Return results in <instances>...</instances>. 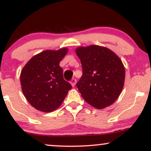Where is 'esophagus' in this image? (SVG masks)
I'll return each mask as SVG.
<instances>
[{
	"label": "esophagus",
	"mask_w": 151,
	"mask_h": 151,
	"mask_svg": "<svg viewBox=\"0 0 151 151\" xmlns=\"http://www.w3.org/2000/svg\"><path fill=\"white\" fill-rule=\"evenodd\" d=\"M70 83H71L72 86H74L76 84V80L75 79V78H73V79H72L71 81H70Z\"/></svg>",
	"instance_id": "1"
}]
</instances>
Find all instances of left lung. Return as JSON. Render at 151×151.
<instances>
[{"mask_svg":"<svg viewBox=\"0 0 151 151\" xmlns=\"http://www.w3.org/2000/svg\"><path fill=\"white\" fill-rule=\"evenodd\" d=\"M76 53L83 71L76 84L82 97L96 109L111 106L124 84L125 68L121 59L111 49L99 45L79 47Z\"/></svg>","mask_w":151,"mask_h":151,"instance_id":"obj_1","label":"left lung"}]
</instances>
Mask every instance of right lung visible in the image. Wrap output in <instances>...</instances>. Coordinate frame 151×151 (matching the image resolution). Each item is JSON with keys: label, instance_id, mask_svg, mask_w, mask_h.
<instances>
[{"label": "right lung", "instance_id": "right-lung-1", "mask_svg": "<svg viewBox=\"0 0 151 151\" xmlns=\"http://www.w3.org/2000/svg\"><path fill=\"white\" fill-rule=\"evenodd\" d=\"M68 48L45 50L35 55L21 70L20 84L24 97L37 110L52 112L58 108L71 88L63 78L60 62Z\"/></svg>", "mask_w": 151, "mask_h": 151}]
</instances>
